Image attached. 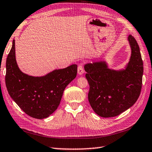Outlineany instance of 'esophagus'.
Instances as JSON below:
<instances>
[{
	"label": "esophagus",
	"mask_w": 152,
	"mask_h": 152,
	"mask_svg": "<svg viewBox=\"0 0 152 152\" xmlns=\"http://www.w3.org/2000/svg\"><path fill=\"white\" fill-rule=\"evenodd\" d=\"M77 73L79 75H81L84 73V68H83V65L82 64L79 65L78 68H77Z\"/></svg>",
	"instance_id": "1"
}]
</instances>
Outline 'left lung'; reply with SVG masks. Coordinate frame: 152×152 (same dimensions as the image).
<instances>
[{
  "instance_id": "8db88e82",
  "label": "left lung",
  "mask_w": 152,
  "mask_h": 152,
  "mask_svg": "<svg viewBox=\"0 0 152 152\" xmlns=\"http://www.w3.org/2000/svg\"><path fill=\"white\" fill-rule=\"evenodd\" d=\"M128 40L131 56L124 69H111L105 61L84 65L90 86L88 101L94 113L103 118L116 116L128 110L141 92L144 67L140 48L133 36L130 35Z\"/></svg>"
}]
</instances>
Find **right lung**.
Instances as JSON below:
<instances>
[{
  "label": "right lung",
  "instance_id": "right-lung-1",
  "mask_svg": "<svg viewBox=\"0 0 152 152\" xmlns=\"http://www.w3.org/2000/svg\"><path fill=\"white\" fill-rule=\"evenodd\" d=\"M6 68V86L10 97L26 114L37 119L47 118L58 108L65 87L77 73V65L73 64L42 77L24 73L16 63L14 39Z\"/></svg>",
  "mask_w": 152,
  "mask_h": 152
}]
</instances>
